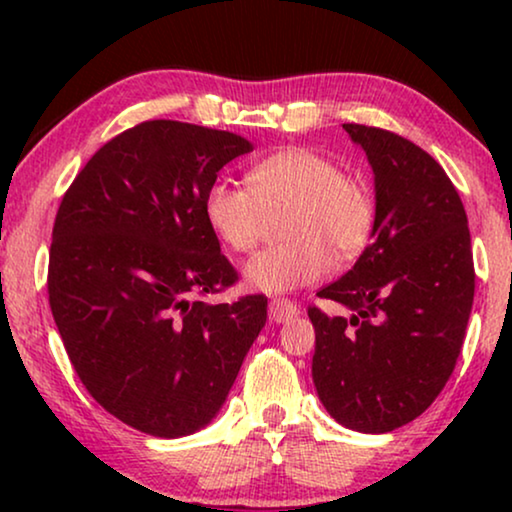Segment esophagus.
<instances>
[{
    "label": "esophagus",
    "mask_w": 512,
    "mask_h": 512,
    "mask_svg": "<svg viewBox=\"0 0 512 512\" xmlns=\"http://www.w3.org/2000/svg\"><path fill=\"white\" fill-rule=\"evenodd\" d=\"M298 314H300V310H298V305L293 303V300L275 298L270 303V319L275 321V324H284V321L298 317Z\"/></svg>",
    "instance_id": "34e87169"
}]
</instances>
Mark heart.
I'll list each match as a JSON object with an SVG mask.
<instances>
[{"label":"heart","mask_w":512,"mask_h":512,"mask_svg":"<svg viewBox=\"0 0 512 512\" xmlns=\"http://www.w3.org/2000/svg\"><path fill=\"white\" fill-rule=\"evenodd\" d=\"M249 188L214 181L207 188L205 219L233 251H254L263 235V212L289 207L284 244L251 258L244 268L249 286L284 293L324 275L335 258H352L366 247L375 223V202L363 181L349 177L324 153L289 146L258 160Z\"/></svg>","instance_id":"1"}]
</instances>
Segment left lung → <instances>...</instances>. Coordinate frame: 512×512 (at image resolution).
Instances as JSON below:
<instances>
[{
	"mask_svg": "<svg viewBox=\"0 0 512 512\" xmlns=\"http://www.w3.org/2000/svg\"><path fill=\"white\" fill-rule=\"evenodd\" d=\"M342 128L375 172L373 242L317 291L352 317L307 307L312 380L342 426L387 433L422 415L457 366L475 291L471 233L457 188L429 153L373 125Z\"/></svg>",
	"mask_w": 512,
	"mask_h": 512,
	"instance_id": "left-lung-1",
	"label": "left lung"
}]
</instances>
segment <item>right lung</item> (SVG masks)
<instances>
[{
  "label": "right lung",
  "mask_w": 512,
  "mask_h": 512,
  "mask_svg": "<svg viewBox=\"0 0 512 512\" xmlns=\"http://www.w3.org/2000/svg\"><path fill=\"white\" fill-rule=\"evenodd\" d=\"M249 151L233 132L144 121L95 151L55 214L46 284L69 361L109 415L149 436L212 422L268 319L263 293L202 300L240 279L202 202Z\"/></svg>",
  "instance_id": "right-lung-1"
}]
</instances>
